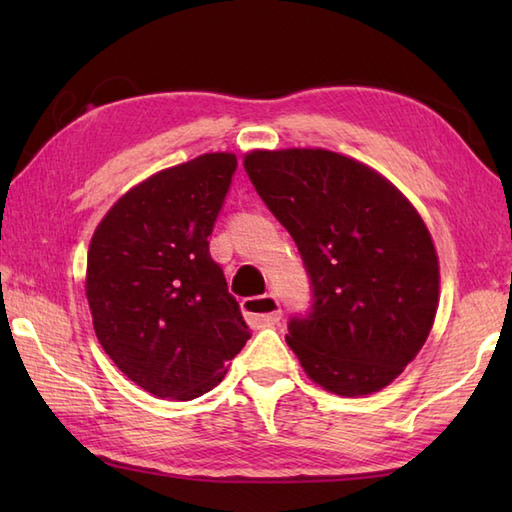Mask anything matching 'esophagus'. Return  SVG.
I'll return each mask as SVG.
<instances>
[{
  "mask_svg": "<svg viewBox=\"0 0 512 512\" xmlns=\"http://www.w3.org/2000/svg\"><path fill=\"white\" fill-rule=\"evenodd\" d=\"M242 310L246 319L255 328H266L281 319V306L275 295H262V297H248L242 301Z\"/></svg>",
  "mask_w": 512,
  "mask_h": 512,
  "instance_id": "esophagus-1",
  "label": "esophagus"
}]
</instances>
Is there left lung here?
<instances>
[{"label":"left lung","instance_id":"obj_1","mask_svg":"<svg viewBox=\"0 0 512 512\" xmlns=\"http://www.w3.org/2000/svg\"><path fill=\"white\" fill-rule=\"evenodd\" d=\"M244 169L310 279L312 306L286 336L306 374L339 396L387 387L438 310V255L422 217L394 184L334 151H253Z\"/></svg>","mask_w":512,"mask_h":512}]
</instances>
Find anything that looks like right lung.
<instances>
[{"label": "right lung", "mask_w": 512, "mask_h": 512, "mask_svg": "<svg viewBox=\"0 0 512 512\" xmlns=\"http://www.w3.org/2000/svg\"><path fill=\"white\" fill-rule=\"evenodd\" d=\"M237 158L204 154L118 200L88 250L94 332L121 372L158 398L211 391L250 339L209 237Z\"/></svg>", "instance_id": "right-lung-1"}]
</instances>
